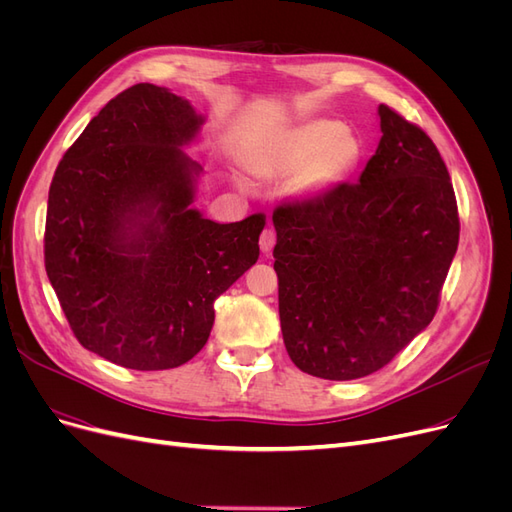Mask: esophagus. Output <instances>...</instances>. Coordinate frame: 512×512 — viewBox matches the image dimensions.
Masks as SVG:
<instances>
[{"label": "esophagus", "mask_w": 512, "mask_h": 512, "mask_svg": "<svg viewBox=\"0 0 512 512\" xmlns=\"http://www.w3.org/2000/svg\"><path fill=\"white\" fill-rule=\"evenodd\" d=\"M273 245H275V230L265 228L260 232V250H262V254H271Z\"/></svg>", "instance_id": "34e87169"}]
</instances>
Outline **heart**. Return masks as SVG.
<instances>
[{"label": "heart", "mask_w": 512, "mask_h": 512, "mask_svg": "<svg viewBox=\"0 0 512 512\" xmlns=\"http://www.w3.org/2000/svg\"><path fill=\"white\" fill-rule=\"evenodd\" d=\"M361 160V143L342 121L316 119L273 136L252 156L254 173L267 179L294 175V192L318 194L344 181Z\"/></svg>", "instance_id": "heart-1"}]
</instances>
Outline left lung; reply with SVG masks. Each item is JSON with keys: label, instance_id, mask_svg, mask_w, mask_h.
Instances as JSON below:
<instances>
[{"label": "left lung", "instance_id": "8db88e82", "mask_svg": "<svg viewBox=\"0 0 512 512\" xmlns=\"http://www.w3.org/2000/svg\"><path fill=\"white\" fill-rule=\"evenodd\" d=\"M378 115L380 145L359 181L273 211L284 344L324 380L374 374L427 327L459 243L438 147L391 106Z\"/></svg>", "mask_w": 512, "mask_h": 512}]
</instances>
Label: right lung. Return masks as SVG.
<instances>
[{"mask_svg": "<svg viewBox=\"0 0 512 512\" xmlns=\"http://www.w3.org/2000/svg\"><path fill=\"white\" fill-rule=\"evenodd\" d=\"M200 123L188 100L132 85L53 175L46 275L79 344L115 365L188 363L207 344L215 299L258 260L265 213L218 224L190 207L200 166L179 147Z\"/></svg>", "mask_w": 512, "mask_h": 512, "instance_id": "obj_1", "label": "right lung"}]
</instances>
